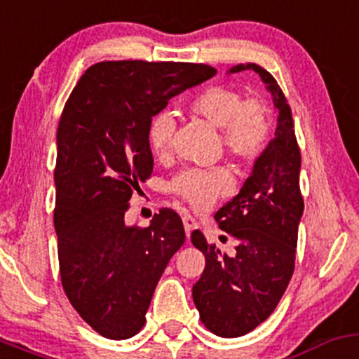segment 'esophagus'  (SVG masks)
Segmentation results:
<instances>
[{"instance_id":"obj_1","label":"esophagus","mask_w":359,"mask_h":359,"mask_svg":"<svg viewBox=\"0 0 359 359\" xmlns=\"http://www.w3.org/2000/svg\"><path fill=\"white\" fill-rule=\"evenodd\" d=\"M183 224H184V231H187V236L190 238L191 231L196 229L195 217H191V215H184V217H183Z\"/></svg>"}]
</instances>
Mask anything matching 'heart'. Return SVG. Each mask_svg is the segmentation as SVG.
Segmentation results:
<instances>
[{"mask_svg":"<svg viewBox=\"0 0 359 359\" xmlns=\"http://www.w3.org/2000/svg\"><path fill=\"white\" fill-rule=\"evenodd\" d=\"M190 111L221 130V144L240 161H253L264 152L271 138L272 119L267 104L260 99H243L238 90L224 86L203 88L190 102ZM175 121L171 114L161 113L149 126V145L156 156L171 149ZM233 176L224 168L187 169L172 181V191L196 210L209 209L212 203L233 190Z\"/></svg>","mask_w":359,"mask_h":359,"instance_id":"obj_1","label":"heart"}]
</instances>
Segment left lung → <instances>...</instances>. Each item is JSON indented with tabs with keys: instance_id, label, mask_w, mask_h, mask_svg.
I'll list each match as a JSON object with an SVG mask.
<instances>
[{
	"instance_id": "1",
	"label": "left lung",
	"mask_w": 359,
	"mask_h": 359,
	"mask_svg": "<svg viewBox=\"0 0 359 359\" xmlns=\"http://www.w3.org/2000/svg\"><path fill=\"white\" fill-rule=\"evenodd\" d=\"M253 70L271 92L277 116L276 137L253 163L240 194L215 212L219 227L236 241L231 255L209 245L200 231L191 243L205 255L194 302L203 325L221 337L252 332L276 310L294 271L298 226L303 215L299 191L302 154L291 107L273 76L255 63L227 72Z\"/></svg>"
}]
</instances>
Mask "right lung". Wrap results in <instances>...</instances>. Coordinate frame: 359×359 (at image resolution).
<instances>
[{"instance_id": "add662e5", "label": "right lung", "mask_w": 359, "mask_h": 359, "mask_svg": "<svg viewBox=\"0 0 359 359\" xmlns=\"http://www.w3.org/2000/svg\"><path fill=\"white\" fill-rule=\"evenodd\" d=\"M215 73L209 65L102 61L65 104L55 169L61 284L102 337L128 339L144 327L157 283L184 243L171 209L144 229L125 222L133 190L152 175L150 121Z\"/></svg>"}]
</instances>
